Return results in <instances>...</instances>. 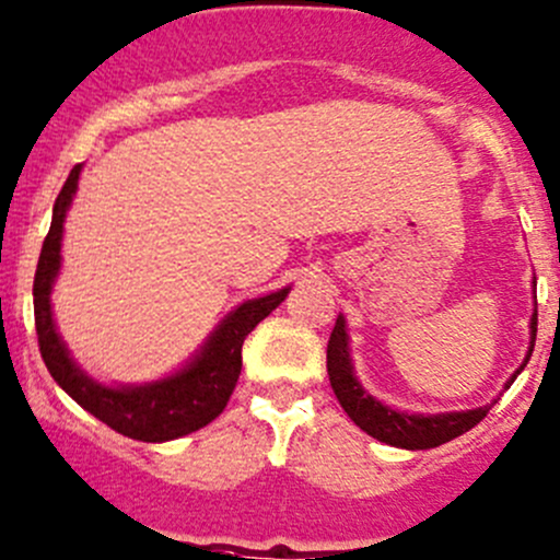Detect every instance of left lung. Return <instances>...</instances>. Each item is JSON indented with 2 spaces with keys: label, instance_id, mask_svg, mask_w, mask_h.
I'll return each mask as SVG.
<instances>
[{
  "label": "left lung",
  "instance_id": "left-lung-1",
  "mask_svg": "<svg viewBox=\"0 0 560 560\" xmlns=\"http://www.w3.org/2000/svg\"><path fill=\"white\" fill-rule=\"evenodd\" d=\"M537 290V284H534ZM532 342L529 353H526L524 364L518 366V372L508 380V388L513 385V380L518 377L521 370L526 366V361L532 359L534 340H537V308L532 313ZM327 372L331 390H335L340 407L348 411L350 420L355 422L364 433H370L372 439L383 441V444L398 446V450H433V446L446 444V441L457 439V435L468 433L470 428H476L483 417L489 415L491 407H478V409H465V411H441V415H409V411H398L385 407L383 401L370 396L353 374V361H350V348H348V331H346V318L337 316L335 329L329 335L327 346Z\"/></svg>",
  "mask_w": 560,
  "mask_h": 560
}]
</instances>
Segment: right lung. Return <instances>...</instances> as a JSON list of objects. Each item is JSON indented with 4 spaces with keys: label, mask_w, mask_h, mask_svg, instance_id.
Returning a JSON list of instances; mask_svg holds the SVG:
<instances>
[{
    "label": "right lung",
    "mask_w": 560,
    "mask_h": 560,
    "mask_svg": "<svg viewBox=\"0 0 560 560\" xmlns=\"http://www.w3.org/2000/svg\"><path fill=\"white\" fill-rule=\"evenodd\" d=\"M79 172L82 164L71 170L69 180L60 188L52 207V223L42 244L39 262L34 276V322L36 337H39L42 359L52 380L60 385L73 401L97 420L106 422L116 433L135 441H162L180 439L194 430L210 425L214 417L225 409L236 380L242 374V346L270 311L279 308L290 294V287L279 292H270L266 298H255L233 308L210 340L201 346L199 353L188 361L183 370L170 377L156 380L145 385H103L92 380L88 372L77 366L69 348L60 340L52 322L50 292L60 270V242H63V220L69 212L73 194L79 186Z\"/></svg>",
    "instance_id": "obj_1"
}]
</instances>
